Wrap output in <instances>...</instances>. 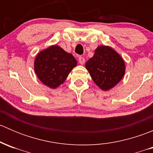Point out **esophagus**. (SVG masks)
<instances>
[{
  "instance_id": "obj_1",
  "label": "esophagus",
  "mask_w": 153,
  "mask_h": 153,
  "mask_svg": "<svg viewBox=\"0 0 153 153\" xmlns=\"http://www.w3.org/2000/svg\"><path fill=\"white\" fill-rule=\"evenodd\" d=\"M78 61H79V63L81 64V65H83V64L85 63V58H84V57H79V58H78Z\"/></svg>"
}]
</instances>
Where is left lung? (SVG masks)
<instances>
[{"label":"left lung","mask_w":153,"mask_h":153,"mask_svg":"<svg viewBox=\"0 0 153 153\" xmlns=\"http://www.w3.org/2000/svg\"><path fill=\"white\" fill-rule=\"evenodd\" d=\"M91 78L100 89L107 91L124 78L126 66L122 57L111 47L101 45L85 64Z\"/></svg>","instance_id":"obj_1"}]
</instances>
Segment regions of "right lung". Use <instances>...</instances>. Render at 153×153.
<instances>
[{
  "label": "right lung",
  "instance_id": "add662e5",
  "mask_svg": "<svg viewBox=\"0 0 153 153\" xmlns=\"http://www.w3.org/2000/svg\"><path fill=\"white\" fill-rule=\"evenodd\" d=\"M77 64L72 54L59 46L52 45L38 52L34 61V70L44 85L56 89L64 84Z\"/></svg>",
  "mask_w": 153,
  "mask_h": 153
}]
</instances>
